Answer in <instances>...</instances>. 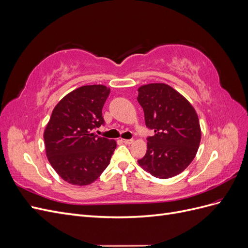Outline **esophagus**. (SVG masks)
Here are the masks:
<instances>
[{
  "label": "esophagus",
  "instance_id": "obj_1",
  "mask_svg": "<svg viewBox=\"0 0 248 248\" xmlns=\"http://www.w3.org/2000/svg\"><path fill=\"white\" fill-rule=\"evenodd\" d=\"M122 142H124V144H126V145H130V144H132L133 142V140L132 139H130V140H122Z\"/></svg>",
  "mask_w": 248,
  "mask_h": 248
}]
</instances>
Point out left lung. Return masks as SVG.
<instances>
[{"label":"left lung","mask_w":248,"mask_h":248,"mask_svg":"<svg viewBox=\"0 0 248 248\" xmlns=\"http://www.w3.org/2000/svg\"><path fill=\"white\" fill-rule=\"evenodd\" d=\"M138 101L145 122L155 134L148 137L147 153L138 160L149 174L159 179L179 175L196 156L201 141L196 110L175 89L149 84L139 89Z\"/></svg>","instance_id":"8db88e82"}]
</instances>
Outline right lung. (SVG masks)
Segmentation results:
<instances>
[{
  "instance_id": "add662e5",
  "label": "right lung",
  "mask_w": 248,
  "mask_h": 248,
  "mask_svg": "<svg viewBox=\"0 0 248 248\" xmlns=\"http://www.w3.org/2000/svg\"><path fill=\"white\" fill-rule=\"evenodd\" d=\"M109 92L102 85L76 89L57 104L44 130L49 163L72 185H89L98 179L117 147L114 140L94 133L104 124L102 108Z\"/></svg>"
}]
</instances>
